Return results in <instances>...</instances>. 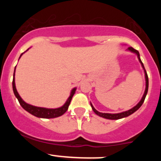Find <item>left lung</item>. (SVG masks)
Returning a JSON list of instances; mask_svg holds the SVG:
<instances>
[{
  "instance_id": "left-lung-1",
  "label": "left lung",
  "mask_w": 161,
  "mask_h": 161,
  "mask_svg": "<svg viewBox=\"0 0 161 161\" xmlns=\"http://www.w3.org/2000/svg\"><path fill=\"white\" fill-rule=\"evenodd\" d=\"M127 51H130V52H132V53H136V54L137 55L138 60H139L140 64H141L142 68H143V69H144V73H145V92H144V95H143V96H142V99L140 100L139 102H138V104L136 105V106L133 107L132 108H131L130 110H126V111L121 112V113H118V114H108V113H101V112L97 111V110H96L95 108H94L92 103H90V104H91V107H92V110H93V111L95 112L97 116H101V117L105 118V119H122V118L127 117V116H129V115H131V114H132L133 113H135L136 110H138V109L140 108V107H141L142 104L144 103V101H145L146 95H147V90H148V77H147V73H146V70L145 69V66H144V64H142L141 58H140L139 52H138L137 50L134 49L133 47H128V48H127Z\"/></svg>"
}]
</instances>
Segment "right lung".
<instances>
[{
    "label": "right lung",
    "instance_id": "obj_1",
    "mask_svg": "<svg viewBox=\"0 0 161 161\" xmlns=\"http://www.w3.org/2000/svg\"><path fill=\"white\" fill-rule=\"evenodd\" d=\"M27 51H25V52H26ZM24 53H23L21 55H20L19 58L21 57V56ZM15 69H16V67H15ZM13 90H14V95H15L16 97L18 99L20 105H21L22 108H23L24 110H26L27 112H29V114H31L32 115L36 116V117L45 118V119H51V118L58 117V116H62L63 114H65L66 110H68V108H69L70 102H71V100H72V98H73V96L74 95L75 92V91H76V88H73V89L71 90L69 97H68L67 100H66L65 104L58 108H40V107L33 106V105L29 104H27V103H25V101H24L21 98V97L19 96V93H18L17 90H16V88L15 70H14V79H13Z\"/></svg>",
    "mask_w": 161,
    "mask_h": 161
}]
</instances>
